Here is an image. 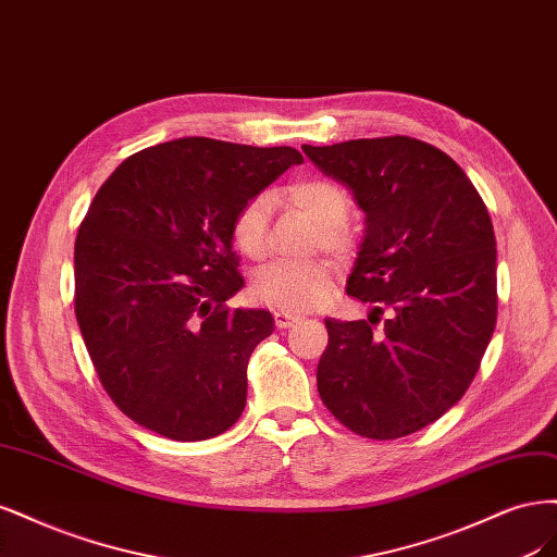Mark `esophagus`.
Instances as JSON below:
<instances>
[{
    "label": "esophagus",
    "instance_id": "34e87169",
    "mask_svg": "<svg viewBox=\"0 0 557 557\" xmlns=\"http://www.w3.org/2000/svg\"><path fill=\"white\" fill-rule=\"evenodd\" d=\"M273 317H275V326L277 329H292L294 324H298V321H302V317L292 314V312H284V310L273 312Z\"/></svg>",
    "mask_w": 557,
    "mask_h": 557
}]
</instances>
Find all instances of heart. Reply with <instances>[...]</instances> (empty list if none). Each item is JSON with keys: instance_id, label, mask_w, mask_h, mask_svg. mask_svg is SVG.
<instances>
[{"instance_id": "1", "label": "heart", "mask_w": 557, "mask_h": 557, "mask_svg": "<svg viewBox=\"0 0 557 557\" xmlns=\"http://www.w3.org/2000/svg\"><path fill=\"white\" fill-rule=\"evenodd\" d=\"M286 201L308 212L319 224L317 245L337 259H349L356 249V236L347 224L351 199L345 187L329 177H308L286 187ZM268 220L271 199L263 194L247 199L231 220V240L240 252L259 261L268 252ZM331 294V265L326 259L273 261L252 277V296L284 312L312 310Z\"/></svg>"}]
</instances>
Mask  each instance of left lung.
<instances>
[{"mask_svg": "<svg viewBox=\"0 0 557 557\" xmlns=\"http://www.w3.org/2000/svg\"><path fill=\"white\" fill-rule=\"evenodd\" d=\"M302 152L366 212L347 294L374 305L368 321L326 319L319 396L356 435H411L465 396L493 337L488 208L456 161L419 138H358Z\"/></svg>", "mask_w": 557, "mask_h": 557, "instance_id": "1", "label": "left lung"}]
</instances>
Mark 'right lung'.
<instances>
[{
  "label": "right lung",
  "mask_w": 557,
  "mask_h": 557,
  "mask_svg": "<svg viewBox=\"0 0 557 557\" xmlns=\"http://www.w3.org/2000/svg\"><path fill=\"white\" fill-rule=\"evenodd\" d=\"M300 161L191 136L127 157L99 187L76 236L74 308L101 386L138 425L199 442L240 419L273 317L226 305L243 286L231 220Z\"/></svg>",
  "instance_id": "1"
}]
</instances>
